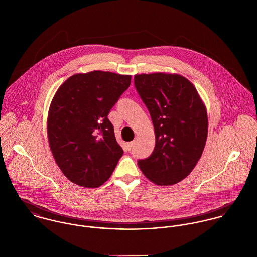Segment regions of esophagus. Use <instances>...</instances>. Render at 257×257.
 Here are the masks:
<instances>
[{
  "label": "esophagus",
  "mask_w": 257,
  "mask_h": 257,
  "mask_svg": "<svg viewBox=\"0 0 257 257\" xmlns=\"http://www.w3.org/2000/svg\"><path fill=\"white\" fill-rule=\"evenodd\" d=\"M126 146H127V149H128V150H130V149H132V147H134V142L128 143Z\"/></svg>",
  "instance_id": "1"
}]
</instances>
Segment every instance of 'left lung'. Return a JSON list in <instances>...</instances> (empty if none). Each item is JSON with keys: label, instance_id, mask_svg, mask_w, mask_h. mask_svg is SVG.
Here are the masks:
<instances>
[{"label": "left lung", "instance_id": "obj_1", "mask_svg": "<svg viewBox=\"0 0 257 257\" xmlns=\"http://www.w3.org/2000/svg\"><path fill=\"white\" fill-rule=\"evenodd\" d=\"M135 87L154 126L155 147L138 163L157 185L186 178L200 159L208 136V115L197 90L177 74L136 75Z\"/></svg>", "mask_w": 257, "mask_h": 257}]
</instances>
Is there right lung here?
<instances>
[{
    "mask_svg": "<svg viewBox=\"0 0 257 257\" xmlns=\"http://www.w3.org/2000/svg\"><path fill=\"white\" fill-rule=\"evenodd\" d=\"M132 76L93 71L76 74L57 90L48 113L47 135L53 157L73 183H105L123 154L108 114L130 87Z\"/></svg>",
    "mask_w": 257,
    "mask_h": 257,
    "instance_id": "add662e5",
    "label": "right lung"
}]
</instances>
